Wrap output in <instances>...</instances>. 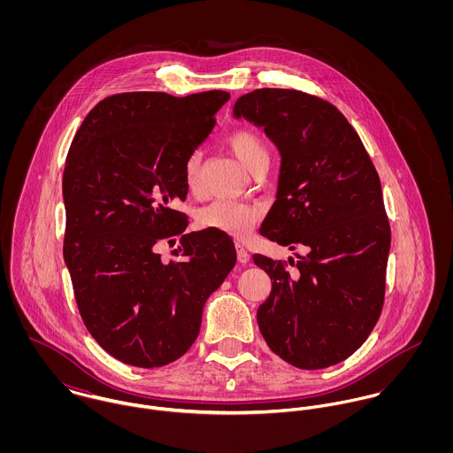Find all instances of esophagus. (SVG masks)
<instances>
[{
    "instance_id": "obj_1",
    "label": "esophagus",
    "mask_w": 453,
    "mask_h": 453,
    "mask_svg": "<svg viewBox=\"0 0 453 453\" xmlns=\"http://www.w3.org/2000/svg\"><path fill=\"white\" fill-rule=\"evenodd\" d=\"M250 253H248V250L242 246V244H237V259H239V263H242V265H246V263H250Z\"/></svg>"
}]
</instances>
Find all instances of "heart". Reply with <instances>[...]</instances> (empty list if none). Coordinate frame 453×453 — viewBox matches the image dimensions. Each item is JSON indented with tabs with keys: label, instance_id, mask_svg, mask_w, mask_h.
<instances>
[{
	"label": "heart",
	"instance_id": "obj_1",
	"mask_svg": "<svg viewBox=\"0 0 453 453\" xmlns=\"http://www.w3.org/2000/svg\"><path fill=\"white\" fill-rule=\"evenodd\" d=\"M226 144L250 173H253L259 164L268 162V148L253 130L241 129L232 132L226 137ZM183 176L187 188L190 192H195L200 185V158L196 153H192L187 158ZM259 214L261 211L257 205L232 200H214L198 211L196 219L198 225L203 228L218 230L232 237L244 239L257 226Z\"/></svg>",
	"mask_w": 453,
	"mask_h": 453
}]
</instances>
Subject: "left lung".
<instances>
[{
  "label": "left lung",
  "instance_id": "1",
  "mask_svg": "<svg viewBox=\"0 0 453 453\" xmlns=\"http://www.w3.org/2000/svg\"><path fill=\"white\" fill-rule=\"evenodd\" d=\"M234 119L265 130L280 155L275 202L259 234L295 253L255 255L272 279L257 312L266 345L286 363L321 370L354 354L380 318L390 228L380 178L352 126L329 103L288 88L237 99Z\"/></svg>",
  "mask_w": 453,
  "mask_h": 453
}]
</instances>
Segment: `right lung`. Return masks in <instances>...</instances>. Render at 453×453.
<instances>
[{
  "instance_id": "add662e5",
  "label": "right lung",
  "mask_w": 453,
  "mask_h": 453,
  "mask_svg": "<svg viewBox=\"0 0 453 453\" xmlns=\"http://www.w3.org/2000/svg\"><path fill=\"white\" fill-rule=\"evenodd\" d=\"M225 90L187 97L130 92L106 97L76 132L63 178L65 261L81 319L119 361L158 368L180 359L200 331L202 311L235 265L218 230L183 234L185 162L209 137ZM180 244L176 260L156 253Z\"/></svg>"
}]
</instances>
